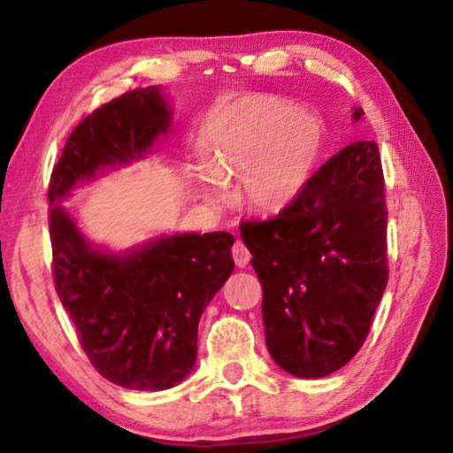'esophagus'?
Masks as SVG:
<instances>
[{
    "label": "esophagus",
    "mask_w": 453,
    "mask_h": 453,
    "mask_svg": "<svg viewBox=\"0 0 453 453\" xmlns=\"http://www.w3.org/2000/svg\"><path fill=\"white\" fill-rule=\"evenodd\" d=\"M232 254H234V262H235L237 267H245V265L250 264L251 254H250V250L245 248V243H243L242 240H237V242L234 243Z\"/></svg>",
    "instance_id": "1"
}]
</instances>
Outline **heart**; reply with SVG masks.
Wrapping results in <instances>:
<instances>
[{"label": "heart", "mask_w": 453, "mask_h": 453, "mask_svg": "<svg viewBox=\"0 0 453 453\" xmlns=\"http://www.w3.org/2000/svg\"><path fill=\"white\" fill-rule=\"evenodd\" d=\"M324 148V126L294 104L245 97L232 107L219 173H208L213 199L226 197L224 180H240V202L265 216L280 213L308 188Z\"/></svg>", "instance_id": "b5f03b06"}]
</instances>
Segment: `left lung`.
Returning <instances> with one entry per match:
<instances>
[{
    "instance_id": "obj_1",
    "label": "left lung",
    "mask_w": 453,
    "mask_h": 453,
    "mask_svg": "<svg viewBox=\"0 0 453 453\" xmlns=\"http://www.w3.org/2000/svg\"><path fill=\"white\" fill-rule=\"evenodd\" d=\"M362 107L354 119L362 118ZM264 288L267 349L297 378H324L364 346L388 286V208L375 142H354L311 175L294 203L243 221Z\"/></svg>"
}]
</instances>
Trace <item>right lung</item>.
<instances>
[{
    "instance_id": "obj_1",
    "label": "right lung",
    "mask_w": 453,
    "mask_h": 453,
    "mask_svg": "<svg viewBox=\"0 0 453 453\" xmlns=\"http://www.w3.org/2000/svg\"><path fill=\"white\" fill-rule=\"evenodd\" d=\"M170 124L157 86L111 99L67 137L48 189L59 300L91 365L111 383L142 392L172 388L194 367L199 318L234 272V235L175 234L107 254L56 203L104 167L143 157Z\"/></svg>"
}]
</instances>
